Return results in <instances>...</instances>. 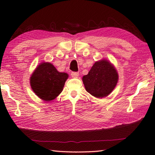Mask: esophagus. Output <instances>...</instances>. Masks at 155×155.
Returning a JSON list of instances; mask_svg holds the SVG:
<instances>
[{"mask_svg": "<svg viewBox=\"0 0 155 155\" xmlns=\"http://www.w3.org/2000/svg\"><path fill=\"white\" fill-rule=\"evenodd\" d=\"M71 76L74 78H77L79 76V73L78 72H71Z\"/></svg>", "mask_w": 155, "mask_h": 155, "instance_id": "34e87169", "label": "esophagus"}]
</instances>
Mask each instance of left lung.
Instances as JSON below:
<instances>
[{"label":"left lung","mask_w":155,"mask_h":155,"mask_svg":"<svg viewBox=\"0 0 155 155\" xmlns=\"http://www.w3.org/2000/svg\"><path fill=\"white\" fill-rule=\"evenodd\" d=\"M86 90L97 98L108 96L118 81V74L111 62L102 59L96 61L90 71L82 78Z\"/></svg>","instance_id":"obj_1"}]
</instances>
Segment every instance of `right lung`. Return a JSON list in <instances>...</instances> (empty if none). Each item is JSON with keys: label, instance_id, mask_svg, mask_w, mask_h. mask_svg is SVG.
I'll return each mask as SVG.
<instances>
[{"label": "right lung", "instance_id": "1", "mask_svg": "<svg viewBox=\"0 0 155 155\" xmlns=\"http://www.w3.org/2000/svg\"><path fill=\"white\" fill-rule=\"evenodd\" d=\"M68 77L67 73L58 71L51 63L42 62L30 77L31 89L40 99L49 102L61 93Z\"/></svg>", "mask_w": 155, "mask_h": 155}]
</instances>
